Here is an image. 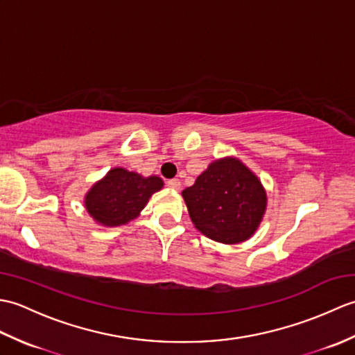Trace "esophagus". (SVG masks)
I'll use <instances>...</instances> for the list:
<instances>
[{
	"label": "esophagus",
	"mask_w": 355,
	"mask_h": 355,
	"mask_svg": "<svg viewBox=\"0 0 355 355\" xmlns=\"http://www.w3.org/2000/svg\"><path fill=\"white\" fill-rule=\"evenodd\" d=\"M168 187H171L172 191H178L180 187H182V183H180V180H177V178H172V180H168Z\"/></svg>",
	"instance_id": "1"
}]
</instances>
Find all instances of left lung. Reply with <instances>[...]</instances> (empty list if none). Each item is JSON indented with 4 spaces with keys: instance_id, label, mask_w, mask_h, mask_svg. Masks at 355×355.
Masks as SVG:
<instances>
[{
    "instance_id": "8db88e82",
    "label": "left lung",
    "mask_w": 355,
    "mask_h": 355,
    "mask_svg": "<svg viewBox=\"0 0 355 355\" xmlns=\"http://www.w3.org/2000/svg\"><path fill=\"white\" fill-rule=\"evenodd\" d=\"M195 229L221 244L250 239L267 209L258 175L239 158H218L182 192Z\"/></svg>"
}]
</instances>
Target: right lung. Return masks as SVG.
Returning a JSON list of instances; mask_svg holds the SVG:
<instances>
[{
    "label": "right lung",
    "mask_w": 355,
    "mask_h": 355,
    "mask_svg": "<svg viewBox=\"0 0 355 355\" xmlns=\"http://www.w3.org/2000/svg\"><path fill=\"white\" fill-rule=\"evenodd\" d=\"M163 184L160 177H143L117 166L89 187L84 205L94 223L103 227H119L135 220L153 193L163 189Z\"/></svg>",
    "instance_id": "obj_1"
}]
</instances>
